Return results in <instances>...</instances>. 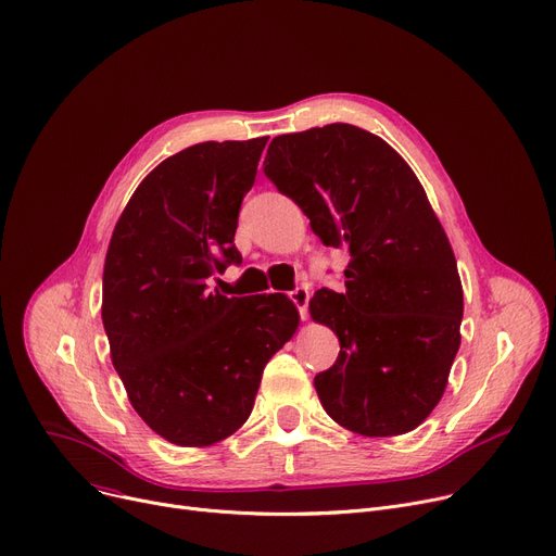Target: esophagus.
I'll return each instance as SVG.
<instances>
[{
	"label": "esophagus",
	"mask_w": 556,
	"mask_h": 556,
	"mask_svg": "<svg viewBox=\"0 0 556 556\" xmlns=\"http://www.w3.org/2000/svg\"><path fill=\"white\" fill-rule=\"evenodd\" d=\"M289 298L293 301V305L301 312L303 318H307V305H309V291L305 287H295L293 291H289Z\"/></svg>",
	"instance_id": "obj_1"
}]
</instances>
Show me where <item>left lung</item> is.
<instances>
[{
    "label": "left lung",
    "mask_w": 556,
    "mask_h": 556,
    "mask_svg": "<svg viewBox=\"0 0 556 556\" xmlns=\"http://www.w3.org/2000/svg\"><path fill=\"white\" fill-rule=\"evenodd\" d=\"M265 176L352 255L345 293L309 303L340 340L314 378L325 412L363 437L416 430L443 399L463 318L454 251L422 185L386 140L343 122L274 138Z\"/></svg>",
    "instance_id": "left-lung-1"
}]
</instances>
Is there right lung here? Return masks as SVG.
<instances>
[{
  "mask_svg": "<svg viewBox=\"0 0 556 556\" xmlns=\"http://www.w3.org/2000/svg\"><path fill=\"white\" fill-rule=\"evenodd\" d=\"M269 138L202 142L160 162L115 223L102 323L126 396L151 430L208 447L249 418L269 358L298 329L285 293L227 298L238 211Z\"/></svg>",
  "mask_w": 556,
  "mask_h": 556,
  "instance_id": "add662e5",
  "label": "right lung"
}]
</instances>
